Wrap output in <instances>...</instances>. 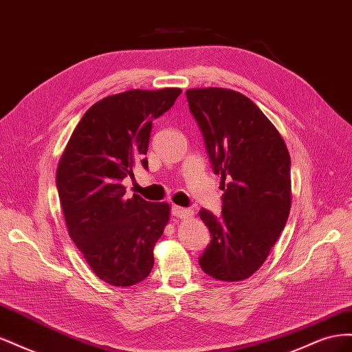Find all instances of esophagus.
<instances>
[{"label":"esophagus","instance_id":"1","mask_svg":"<svg viewBox=\"0 0 352 352\" xmlns=\"http://www.w3.org/2000/svg\"><path fill=\"white\" fill-rule=\"evenodd\" d=\"M172 214L177 219H185V217H189L190 214H192V211H190L189 208H184V207H179V206H172Z\"/></svg>","mask_w":352,"mask_h":352}]
</instances>
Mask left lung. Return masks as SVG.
<instances>
[{
    "label": "left lung",
    "mask_w": 352,
    "mask_h": 352,
    "mask_svg": "<svg viewBox=\"0 0 352 352\" xmlns=\"http://www.w3.org/2000/svg\"><path fill=\"white\" fill-rule=\"evenodd\" d=\"M212 172L221 176V214L199 217L211 241L198 263L225 282L250 278L267 258L291 210V157L278 129L245 95L225 88L188 89Z\"/></svg>",
    "instance_id": "8db88e82"
}]
</instances>
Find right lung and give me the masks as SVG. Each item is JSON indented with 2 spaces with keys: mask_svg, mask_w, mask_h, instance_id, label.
<instances>
[{
  "mask_svg": "<svg viewBox=\"0 0 352 352\" xmlns=\"http://www.w3.org/2000/svg\"><path fill=\"white\" fill-rule=\"evenodd\" d=\"M180 92L132 89L102 98L83 114L61 155L56 182L69 235L105 283L132 286L153 270L170 207L126 197L123 180L135 179L138 164L148 168L153 120Z\"/></svg>",
  "mask_w": 352,
  "mask_h": 352,
  "instance_id": "add662e5",
  "label": "right lung"
}]
</instances>
